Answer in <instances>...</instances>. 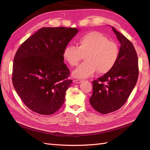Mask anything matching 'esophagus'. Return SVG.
Listing matches in <instances>:
<instances>
[{
	"label": "esophagus",
	"instance_id": "34e87169",
	"mask_svg": "<svg viewBox=\"0 0 150 150\" xmlns=\"http://www.w3.org/2000/svg\"><path fill=\"white\" fill-rule=\"evenodd\" d=\"M83 81V80L82 79H75L74 81H73V82H75V83H80V82Z\"/></svg>",
	"mask_w": 150,
	"mask_h": 150
}]
</instances>
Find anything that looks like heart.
Returning a JSON list of instances; mask_svg holds the SVG:
<instances>
[{
  "instance_id": "heart-1",
  "label": "heart",
  "mask_w": 150,
  "mask_h": 150,
  "mask_svg": "<svg viewBox=\"0 0 150 150\" xmlns=\"http://www.w3.org/2000/svg\"><path fill=\"white\" fill-rule=\"evenodd\" d=\"M117 44L97 31H91L78 38L77 46H66L62 56L71 66L79 64L85 55L86 61L74 70L73 74L77 78L89 77L96 72L104 74L112 69L119 57Z\"/></svg>"
}]
</instances>
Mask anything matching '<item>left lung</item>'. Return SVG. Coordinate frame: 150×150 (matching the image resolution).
Returning <instances> with one entry per match:
<instances>
[{"instance_id": "8db88e82", "label": "left lung", "mask_w": 150, "mask_h": 150, "mask_svg": "<svg viewBox=\"0 0 150 150\" xmlns=\"http://www.w3.org/2000/svg\"><path fill=\"white\" fill-rule=\"evenodd\" d=\"M121 44L119 57L109 72L93 82L91 106L98 112L107 114L120 109L126 103L139 76L138 57L133 44L112 27Z\"/></svg>"}]
</instances>
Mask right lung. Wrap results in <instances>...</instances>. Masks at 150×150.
<instances>
[{"instance_id":"obj_1","label":"right lung","mask_w":150,"mask_h":150,"mask_svg":"<svg viewBox=\"0 0 150 150\" xmlns=\"http://www.w3.org/2000/svg\"><path fill=\"white\" fill-rule=\"evenodd\" d=\"M75 28H42L15 53L12 82L18 96L34 112L50 115L59 110L72 83L63 50L78 33Z\"/></svg>"}]
</instances>
